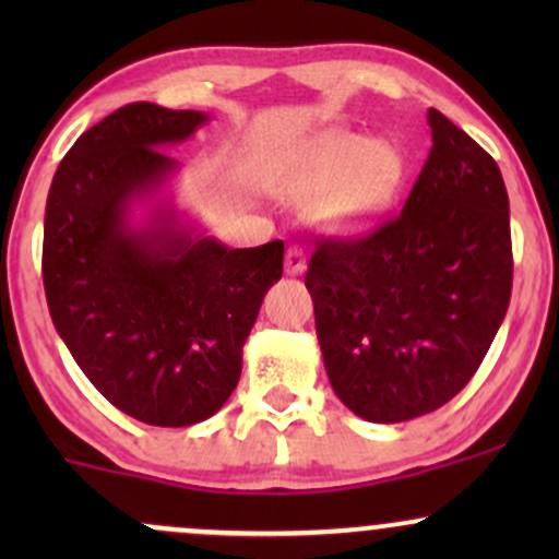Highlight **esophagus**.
I'll return each mask as SVG.
<instances>
[{"mask_svg":"<svg viewBox=\"0 0 559 559\" xmlns=\"http://www.w3.org/2000/svg\"><path fill=\"white\" fill-rule=\"evenodd\" d=\"M286 273L288 275H301L307 271V260H305V252H301L299 247H288L286 249Z\"/></svg>","mask_w":559,"mask_h":559,"instance_id":"1","label":"esophagus"}]
</instances>
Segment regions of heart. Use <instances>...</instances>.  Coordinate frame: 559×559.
Returning <instances> with one entry per match:
<instances>
[{
    "label": "heart",
    "instance_id": "heart-1",
    "mask_svg": "<svg viewBox=\"0 0 559 559\" xmlns=\"http://www.w3.org/2000/svg\"><path fill=\"white\" fill-rule=\"evenodd\" d=\"M402 181V157L386 141L355 131H329L273 176L281 202L320 207L336 228L373 223Z\"/></svg>",
    "mask_w": 559,
    "mask_h": 559
}]
</instances>
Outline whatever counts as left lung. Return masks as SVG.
<instances>
[{
  "instance_id": "8db88e82",
  "label": "left lung",
  "mask_w": 559,
  "mask_h": 559,
  "mask_svg": "<svg viewBox=\"0 0 559 559\" xmlns=\"http://www.w3.org/2000/svg\"><path fill=\"white\" fill-rule=\"evenodd\" d=\"M428 126L431 155L402 213L362 239L318 241L305 278L331 386L370 423L420 418L460 394L510 305L502 173L439 110Z\"/></svg>"
}]
</instances>
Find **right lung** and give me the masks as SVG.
I'll return each mask as SVG.
<instances>
[{"mask_svg":"<svg viewBox=\"0 0 559 559\" xmlns=\"http://www.w3.org/2000/svg\"><path fill=\"white\" fill-rule=\"evenodd\" d=\"M207 112L136 102L70 146L44 215V292L60 338L107 402L146 426L207 420L241 376V352L284 241L230 249L173 202Z\"/></svg>","mask_w":559,"mask_h":559,"instance_id":"add662e5","label":"right lung"}]
</instances>
